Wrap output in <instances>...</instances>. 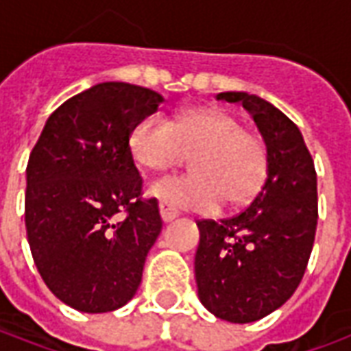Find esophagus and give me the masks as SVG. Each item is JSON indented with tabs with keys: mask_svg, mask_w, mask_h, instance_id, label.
Returning a JSON list of instances; mask_svg holds the SVG:
<instances>
[{
	"mask_svg": "<svg viewBox=\"0 0 351 351\" xmlns=\"http://www.w3.org/2000/svg\"><path fill=\"white\" fill-rule=\"evenodd\" d=\"M160 213H161V218H163V221H173L175 218H178V210L176 208H173V206L165 205V203H161L160 205Z\"/></svg>",
	"mask_w": 351,
	"mask_h": 351,
	"instance_id": "34e87169",
	"label": "esophagus"
}]
</instances>
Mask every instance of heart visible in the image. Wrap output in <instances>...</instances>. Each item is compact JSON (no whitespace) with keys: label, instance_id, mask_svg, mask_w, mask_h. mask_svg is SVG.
<instances>
[{"label":"heart","instance_id":"b5f03b06","mask_svg":"<svg viewBox=\"0 0 351 351\" xmlns=\"http://www.w3.org/2000/svg\"><path fill=\"white\" fill-rule=\"evenodd\" d=\"M130 150L150 171H167L191 156L193 175L165 176L148 186V195L173 208L210 213L221 201L243 206L258 195L269 171L261 141L218 107L191 108L171 122L146 116L131 130Z\"/></svg>","mask_w":351,"mask_h":351}]
</instances>
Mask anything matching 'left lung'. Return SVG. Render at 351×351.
I'll use <instances>...</instances> for the list:
<instances>
[{
    "mask_svg": "<svg viewBox=\"0 0 351 351\" xmlns=\"http://www.w3.org/2000/svg\"><path fill=\"white\" fill-rule=\"evenodd\" d=\"M258 125L269 171L261 191L228 220H201L195 252L199 301L231 324H250L280 308L306 271L317 223V178L301 131L259 95L221 92Z\"/></svg>",
    "mask_w": 351,
    "mask_h": 351,
    "instance_id": "8db88e82",
    "label": "left lung"
}]
</instances>
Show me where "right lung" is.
<instances>
[{
    "label": "right lung",
    "mask_w": 351,
    "mask_h": 351,
    "mask_svg": "<svg viewBox=\"0 0 351 351\" xmlns=\"http://www.w3.org/2000/svg\"><path fill=\"white\" fill-rule=\"evenodd\" d=\"M163 101L128 82L95 84L49 116L29 154L27 243L50 291L79 312L120 308L143 280L161 216L158 199H141L130 135Z\"/></svg>",
    "instance_id": "1"
}]
</instances>
